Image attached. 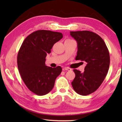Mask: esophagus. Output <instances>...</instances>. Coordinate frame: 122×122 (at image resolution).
Returning a JSON list of instances; mask_svg holds the SVG:
<instances>
[{
    "label": "esophagus",
    "mask_w": 122,
    "mask_h": 122,
    "mask_svg": "<svg viewBox=\"0 0 122 122\" xmlns=\"http://www.w3.org/2000/svg\"><path fill=\"white\" fill-rule=\"evenodd\" d=\"M62 70L63 71H71V68H68V67H65V68H63V69H62Z\"/></svg>",
    "instance_id": "34e87169"
}]
</instances>
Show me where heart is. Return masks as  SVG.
<instances>
[{
	"instance_id": "b5f03b06",
	"label": "heart",
	"mask_w": 122,
	"mask_h": 122,
	"mask_svg": "<svg viewBox=\"0 0 122 122\" xmlns=\"http://www.w3.org/2000/svg\"><path fill=\"white\" fill-rule=\"evenodd\" d=\"M68 40H69V39H68Z\"/></svg>"
}]
</instances>
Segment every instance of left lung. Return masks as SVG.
<instances>
[{
	"label": "left lung",
	"instance_id": "obj_1",
	"mask_svg": "<svg viewBox=\"0 0 122 122\" xmlns=\"http://www.w3.org/2000/svg\"><path fill=\"white\" fill-rule=\"evenodd\" d=\"M77 44L75 60L85 62L83 73L74 69L75 74L71 85L81 95L92 93L100 87L108 73L110 55L104 40L100 36L89 30L70 32Z\"/></svg>",
	"mask_w": 122,
	"mask_h": 122
}]
</instances>
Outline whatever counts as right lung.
<instances>
[{
	"label": "right lung",
	"instance_id": "add662e5",
	"mask_svg": "<svg viewBox=\"0 0 122 122\" xmlns=\"http://www.w3.org/2000/svg\"><path fill=\"white\" fill-rule=\"evenodd\" d=\"M63 38L61 33L38 30L25 39L18 53V68L28 89L37 95L42 96L53 89L62 68H52L45 65L47 54L53 45Z\"/></svg>",
	"mask_w": 122,
	"mask_h": 122
}]
</instances>
